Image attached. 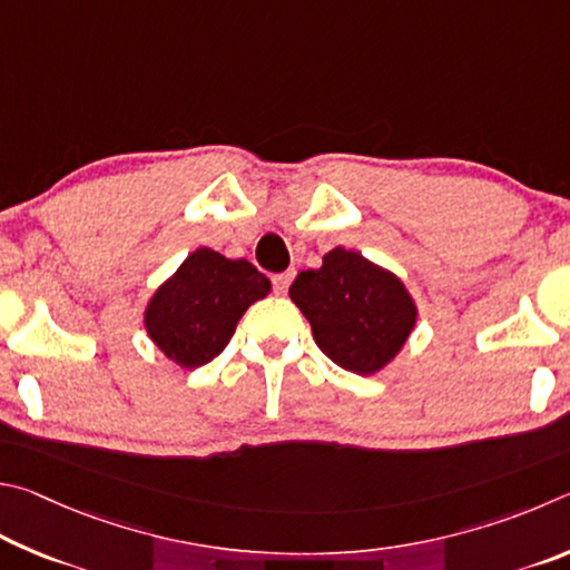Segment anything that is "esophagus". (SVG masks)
<instances>
[{"instance_id": "obj_1", "label": "esophagus", "mask_w": 570, "mask_h": 570, "mask_svg": "<svg viewBox=\"0 0 570 570\" xmlns=\"http://www.w3.org/2000/svg\"><path fill=\"white\" fill-rule=\"evenodd\" d=\"M293 277H295V269H287V273L275 275V277H273L275 293H277V295H285L287 287H291V283H293Z\"/></svg>"}]
</instances>
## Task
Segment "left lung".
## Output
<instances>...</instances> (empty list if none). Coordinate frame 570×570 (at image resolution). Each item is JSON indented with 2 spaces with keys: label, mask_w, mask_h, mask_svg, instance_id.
<instances>
[{
  "label": "left lung",
  "mask_w": 570,
  "mask_h": 570,
  "mask_svg": "<svg viewBox=\"0 0 570 570\" xmlns=\"http://www.w3.org/2000/svg\"><path fill=\"white\" fill-rule=\"evenodd\" d=\"M291 301L313 327L321 351L355 375L391 365L415 331L417 305L405 283L355 249L335 247L317 269H303Z\"/></svg>",
  "instance_id": "8db88e82"
}]
</instances>
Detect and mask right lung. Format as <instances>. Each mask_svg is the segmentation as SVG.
<instances>
[{
    "label": "right lung",
    "mask_w": 570,
    "mask_h": 570,
    "mask_svg": "<svg viewBox=\"0 0 570 570\" xmlns=\"http://www.w3.org/2000/svg\"><path fill=\"white\" fill-rule=\"evenodd\" d=\"M269 287L245 257L229 259L197 247L149 297L142 325L167 361L193 371L223 353L239 317Z\"/></svg>",
    "instance_id": "1"
}]
</instances>
